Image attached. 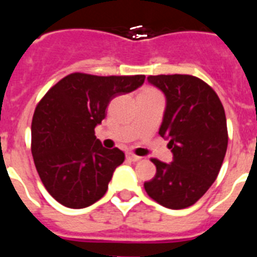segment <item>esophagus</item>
I'll return each instance as SVG.
<instances>
[{
	"instance_id": "34e87169",
	"label": "esophagus",
	"mask_w": 257,
	"mask_h": 257,
	"mask_svg": "<svg viewBox=\"0 0 257 257\" xmlns=\"http://www.w3.org/2000/svg\"><path fill=\"white\" fill-rule=\"evenodd\" d=\"M127 160H130L131 162H138V161L142 160V157L135 156V154L133 153H127Z\"/></svg>"
}]
</instances>
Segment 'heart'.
Listing matches in <instances>:
<instances>
[{
  "instance_id": "b5f03b06",
  "label": "heart",
  "mask_w": 257,
  "mask_h": 257,
  "mask_svg": "<svg viewBox=\"0 0 257 257\" xmlns=\"http://www.w3.org/2000/svg\"><path fill=\"white\" fill-rule=\"evenodd\" d=\"M144 92H156V91H153V90H147V91H144Z\"/></svg>"
}]
</instances>
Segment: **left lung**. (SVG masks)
Here are the masks:
<instances>
[{
	"label": "left lung",
	"mask_w": 257,
	"mask_h": 257,
	"mask_svg": "<svg viewBox=\"0 0 257 257\" xmlns=\"http://www.w3.org/2000/svg\"><path fill=\"white\" fill-rule=\"evenodd\" d=\"M166 96L160 135L169 140L171 163L152 158L157 172L145 181L148 196L163 207L194 205L216 180L228 148L224 106L212 88L189 74L149 76Z\"/></svg>",
	"instance_id": "left-lung-1"
}]
</instances>
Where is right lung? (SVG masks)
I'll return each instance as SVG.
<instances>
[{"label": "right lung", "instance_id": "add662e5", "mask_svg": "<svg viewBox=\"0 0 257 257\" xmlns=\"http://www.w3.org/2000/svg\"><path fill=\"white\" fill-rule=\"evenodd\" d=\"M144 79L72 73L41 99L32 119V154L41 181L59 203L85 208L105 194L124 153L104 148L95 127L113 97L134 91Z\"/></svg>", "mask_w": 257, "mask_h": 257}]
</instances>
